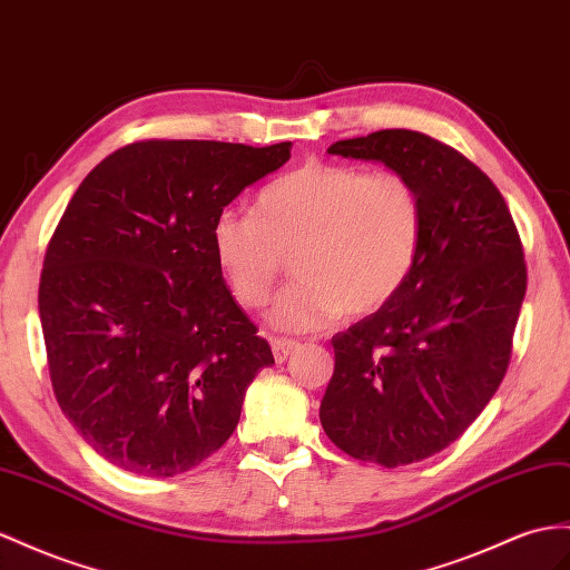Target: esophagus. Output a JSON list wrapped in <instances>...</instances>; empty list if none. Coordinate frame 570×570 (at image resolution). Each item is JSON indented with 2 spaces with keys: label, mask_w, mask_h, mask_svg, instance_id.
Instances as JSON below:
<instances>
[{
  "label": "esophagus",
  "mask_w": 570,
  "mask_h": 570,
  "mask_svg": "<svg viewBox=\"0 0 570 570\" xmlns=\"http://www.w3.org/2000/svg\"><path fill=\"white\" fill-rule=\"evenodd\" d=\"M298 342L296 340H286V337H276L272 340V354H274V361L276 363H284L291 354L298 352Z\"/></svg>",
  "instance_id": "obj_1"
}]
</instances>
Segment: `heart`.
<instances>
[{"label":"heart","mask_w":570,"mask_h":570,"mask_svg":"<svg viewBox=\"0 0 570 570\" xmlns=\"http://www.w3.org/2000/svg\"><path fill=\"white\" fill-rule=\"evenodd\" d=\"M253 213L216 216L214 255L247 311L265 308L294 257L296 282L272 308L286 332L325 330L344 311H383L410 282L424 243V202L397 170L308 160L262 187Z\"/></svg>","instance_id":"1"}]
</instances>
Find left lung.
<instances>
[{
    "label": "left lung",
    "mask_w": 570,
    "mask_h": 570,
    "mask_svg": "<svg viewBox=\"0 0 570 570\" xmlns=\"http://www.w3.org/2000/svg\"><path fill=\"white\" fill-rule=\"evenodd\" d=\"M327 154L381 160L424 202L414 274L383 311L334 334L320 404L346 455L412 464L458 441L503 381L528 288L522 240L489 175L429 135L381 129Z\"/></svg>",
    "instance_id": "8db88e82"
}]
</instances>
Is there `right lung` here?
<instances>
[{"label":"right lung","instance_id":"add662e5","mask_svg":"<svg viewBox=\"0 0 570 570\" xmlns=\"http://www.w3.org/2000/svg\"><path fill=\"white\" fill-rule=\"evenodd\" d=\"M291 141L127 144L86 175L42 259L38 308L57 404L120 470H193L236 431L274 363L214 255L216 216Z\"/></svg>","mask_w":570,"mask_h":570}]
</instances>
